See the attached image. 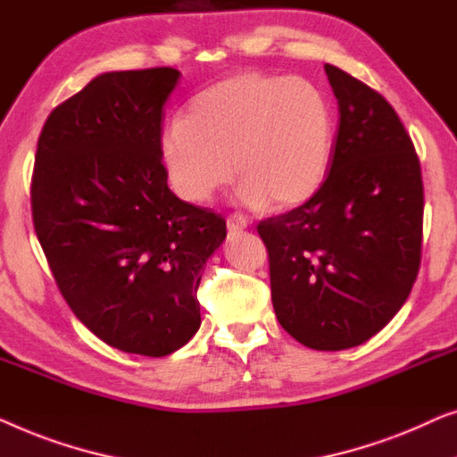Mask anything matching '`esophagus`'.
<instances>
[{"mask_svg": "<svg viewBox=\"0 0 457 457\" xmlns=\"http://www.w3.org/2000/svg\"><path fill=\"white\" fill-rule=\"evenodd\" d=\"M248 228V220L240 213H229L228 215V229L229 231H237Z\"/></svg>", "mask_w": 457, "mask_h": 457, "instance_id": "esophagus-1", "label": "esophagus"}]
</instances>
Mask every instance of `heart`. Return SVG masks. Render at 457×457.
I'll use <instances>...</instances> for the list:
<instances>
[{
  "mask_svg": "<svg viewBox=\"0 0 457 457\" xmlns=\"http://www.w3.org/2000/svg\"><path fill=\"white\" fill-rule=\"evenodd\" d=\"M336 118L327 95L300 76L237 72L204 88L171 120L159 153L173 192L204 204L234 171L250 207H298L329 171Z\"/></svg>",
  "mask_w": 457,
  "mask_h": 457,
  "instance_id": "b5f03b06",
  "label": "heart"
}]
</instances>
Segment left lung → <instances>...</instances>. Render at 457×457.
<instances>
[{
	"label": "left lung",
	"instance_id": "8db88e82",
	"mask_svg": "<svg viewBox=\"0 0 457 457\" xmlns=\"http://www.w3.org/2000/svg\"><path fill=\"white\" fill-rule=\"evenodd\" d=\"M325 72L339 105L325 182L256 231L281 327L306 348L336 352L381 331L410 295L420 269L424 188L395 109L344 70L325 63Z\"/></svg>",
	"mask_w": 457,
	"mask_h": 457
}]
</instances>
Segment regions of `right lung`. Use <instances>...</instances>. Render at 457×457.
I'll return each instance as SVG.
<instances>
[{
	"label": "right lung",
	"mask_w": 457,
	"mask_h": 457,
	"mask_svg": "<svg viewBox=\"0 0 457 457\" xmlns=\"http://www.w3.org/2000/svg\"><path fill=\"white\" fill-rule=\"evenodd\" d=\"M176 68L93 79L60 103L37 143L30 207L72 312L128 354L167 356L201 327L196 292L226 220L167 186L159 153Z\"/></svg>",
	"instance_id": "1"
}]
</instances>
